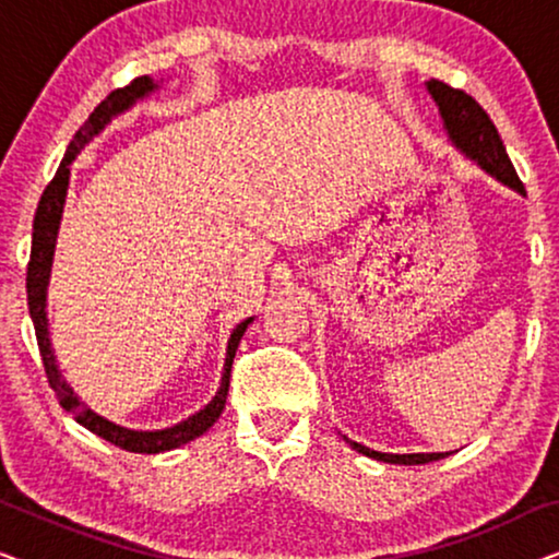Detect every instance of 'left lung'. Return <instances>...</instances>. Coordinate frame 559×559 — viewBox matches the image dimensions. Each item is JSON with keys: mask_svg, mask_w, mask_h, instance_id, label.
Returning <instances> with one entry per match:
<instances>
[{"mask_svg": "<svg viewBox=\"0 0 559 559\" xmlns=\"http://www.w3.org/2000/svg\"><path fill=\"white\" fill-rule=\"evenodd\" d=\"M425 88L427 94L432 96L435 106H438L442 129L448 132V140L453 142V147L461 150L471 163H476L480 170L491 175L493 180H499L501 186L526 195L522 180H519L514 165H511V159L507 155V147H503L499 132H496L493 121L488 119V114L484 109H480L476 98H471L465 91L450 88L448 83L435 81V79L425 81ZM343 440L366 457H373V461H381V463H394V465H423V463H432L450 455V453H404V455L379 453V450L366 448L361 442L348 440L346 435H343Z\"/></svg>", "mask_w": 559, "mask_h": 559, "instance_id": "obj_1", "label": "left lung"}]
</instances>
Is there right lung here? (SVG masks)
I'll return each mask as SVG.
<instances>
[{"instance_id": "1", "label": "right lung", "mask_w": 559, "mask_h": 559, "mask_svg": "<svg viewBox=\"0 0 559 559\" xmlns=\"http://www.w3.org/2000/svg\"><path fill=\"white\" fill-rule=\"evenodd\" d=\"M159 88L157 81H152L150 75H142V79H134L127 88L111 91L109 96L104 98L102 104L96 106L94 114L86 119L75 136L68 144L63 163H60L56 178L50 180V186L45 188V193L37 203L35 221H33V251H29V264H27V305H29V318H33L37 346H40V356L45 364V373H48L50 389L56 392L60 407L71 412L75 423L86 427L88 432L98 435V438L111 442L121 450H129V453H165V450H175L180 445H188L190 440L201 438L203 432H209L213 423L221 417V412L226 407L228 396V379H231V364L236 356V348H239L241 335L247 333L249 323H254V318L241 320L239 325L231 331V338H228L226 346V361H224V373H221V386L218 392L213 394V400L205 404L203 409H198L195 415L182 419V423L173 427H163V430H132V427L117 425L111 419H106L88 407L86 402L81 400L79 394L73 392V386L63 379V371L56 361V348H52L50 341V328H48V285H50V270H52V257H56V241H58V228L60 218H63V205L68 195V180H71V165L73 159L81 155V150L86 144L104 132L106 127L111 124V119H117L119 114L132 109L136 102L155 94Z\"/></svg>"}]
</instances>
